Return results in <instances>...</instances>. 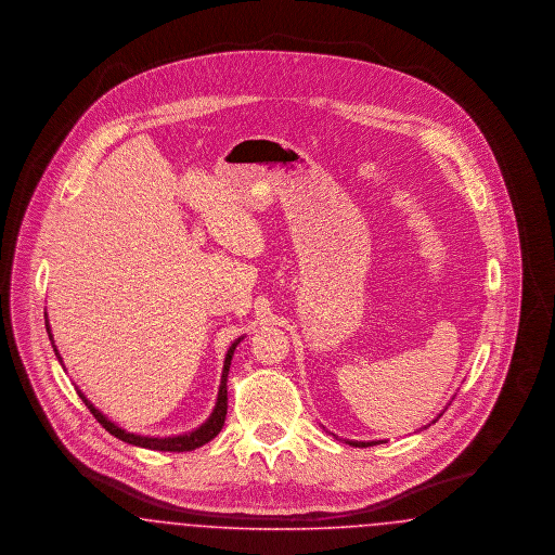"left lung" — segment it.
<instances>
[{
    "label": "left lung",
    "instance_id": "1",
    "mask_svg": "<svg viewBox=\"0 0 555 555\" xmlns=\"http://www.w3.org/2000/svg\"><path fill=\"white\" fill-rule=\"evenodd\" d=\"M439 416H441V414H439ZM439 416H437V418H439ZM437 418H435L433 423H437ZM430 424H428V426H430ZM424 428H426V426H424ZM345 443H349V446H353V448H370V446H378V443H385V441H345Z\"/></svg>",
    "mask_w": 555,
    "mask_h": 555
}]
</instances>
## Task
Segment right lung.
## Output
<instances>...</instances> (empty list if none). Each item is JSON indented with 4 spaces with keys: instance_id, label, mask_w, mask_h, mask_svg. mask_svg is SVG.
<instances>
[{
    "instance_id": "1",
    "label": "right lung",
    "mask_w": 555,
    "mask_h": 555,
    "mask_svg": "<svg viewBox=\"0 0 555 555\" xmlns=\"http://www.w3.org/2000/svg\"><path fill=\"white\" fill-rule=\"evenodd\" d=\"M46 328H48V335H50V341H52L53 351L62 364V358L53 345L52 328H50V320L46 314ZM243 339V337H241ZM237 339L235 344L229 347L227 351V358H224V369H222V378H220V389H218V399H216V405H214V412L210 414V418L202 426H197L195 430L185 433V435H177V437H143V435H134V433H127L125 428H120L118 424L107 421L106 414H102L87 397L82 396V391L77 389L80 399L85 401V405L89 408V412L95 416V421L102 424L106 428L109 435H114L116 439L125 441V443H131L137 448L156 449V451H193V449L202 448L206 446L208 441H211L224 426V418H227V408H229V397H227V378H229V369H231V360H233V353H235V347H237Z\"/></svg>"
}]
</instances>
